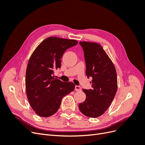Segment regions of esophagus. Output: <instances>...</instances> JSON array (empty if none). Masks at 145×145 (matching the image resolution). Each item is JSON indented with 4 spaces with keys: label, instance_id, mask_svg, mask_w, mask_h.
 <instances>
[{
    "label": "esophagus",
    "instance_id": "1",
    "mask_svg": "<svg viewBox=\"0 0 145 145\" xmlns=\"http://www.w3.org/2000/svg\"><path fill=\"white\" fill-rule=\"evenodd\" d=\"M81 89H82L81 86H77V85L75 86V90H76V91H81Z\"/></svg>",
    "mask_w": 145,
    "mask_h": 145
}]
</instances>
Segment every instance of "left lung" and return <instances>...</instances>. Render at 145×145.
<instances>
[{"instance_id": "8db88e82", "label": "left lung", "mask_w": 145, "mask_h": 145, "mask_svg": "<svg viewBox=\"0 0 145 145\" xmlns=\"http://www.w3.org/2000/svg\"><path fill=\"white\" fill-rule=\"evenodd\" d=\"M84 52L86 75L93 80L92 89H83L86 100L78 105L85 116L95 118L102 116L110 106L117 90V72L112 62L97 43L80 42Z\"/></svg>"}]
</instances>
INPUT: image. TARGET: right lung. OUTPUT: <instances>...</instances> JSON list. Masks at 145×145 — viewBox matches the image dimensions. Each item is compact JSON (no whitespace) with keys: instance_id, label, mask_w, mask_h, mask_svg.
I'll use <instances>...</instances> for the list:
<instances>
[{"instance_id":"obj_1","label":"right lung","mask_w":145,"mask_h":145,"mask_svg":"<svg viewBox=\"0 0 145 145\" xmlns=\"http://www.w3.org/2000/svg\"><path fill=\"white\" fill-rule=\"evenodd\" d=\"M77 43L76 40L50 37L42 41L31 56L26 71V91L31 106L38 116L54 114L64 96L74 90L72 82L57 79L54 72L60 68L65 51Z\"/></svg>"}]
</instances>
